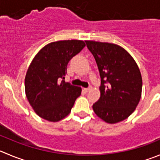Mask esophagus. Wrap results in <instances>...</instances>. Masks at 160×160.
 <instances>
[{"label":"esophagus","mask_w":160,"mask_h":160,"mask_svg":"<svg viewBox=\"0 0 160 160\" xmlns=\"http://www.w3.org/2000/svg\"><path fill=\"white\" fill-rule=\"evenodd\" d=\"M91 89H92V87H89V88H86V89H84V90L86 91V92H89V91L91 90Z\"/></svg>","instance_id":"obj_1"}]
</instances>
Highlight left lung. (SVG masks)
Wrapping results in <instances>:
<instances>
[{
	"label": "left lung",
	"instance_id": "8db88e82",
	"mask_svg": "<svg viewBox=\"0 0 160 160\" xmlns=\"http://www.w3.org/2000/svg\"><path fill=\"white\" fill-rule=\"evenodd\" d=\"M100 75V97L92 105L96 115L108 123L128 118L136 109L142 90V78L130 53L115 44L86 41Z\"/></svg>",
	"mask_w": 160,
	"mask_h": 160
}]
</instances>
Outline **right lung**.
<instances>
[{
  "instance_id": "1",
  "label": "right lung",
  "mask_w": 160,
  "mask_h": 160,
  "mask_svg": "<svg viewBox=\"0 0 160 160\" xmlns=\"http://www.w3.org/2000/svg\"><path fill=\"white\" fill-rule=\"evenodd\" d=\"M85 46L80 40L51 42L33 59L25 77V92L30 106L41 118L58 122L70 114L82 89L65 82L67 67Z\"/></svg>"
}]
</instances>
